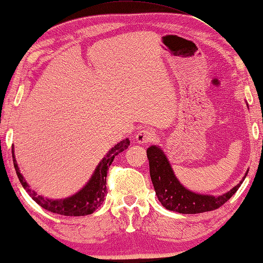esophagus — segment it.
Wrapping results in <instances>:
<instances>
[{
  "instance_id": "obj_1",
  "label": "esophagus",
  "mask_w": 263,
  "mask_h": 263,
  "mask_svg": "<svg viewBox=\"0 0 263 263\" xmlns=\"http://www.w3.org/2000/svg\"><path fill=\"white\" fill-rule=\"evenodd\" d=\"M155 139H157V135L149 128H142L136 135V140L139 144H148V142H153Z\"/></svg>"
}]
</instances>
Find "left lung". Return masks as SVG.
<instances>
[{
  "label": "left lung",
  "instance_id": "8db88e82",
  "mask_svg": "<svg viewBox=\"0 0 263 263\" xmlns=\"http://www.w3.org/2000/svg\"><path fill=\"white\" fill-rule=\"evenodd\" d=\"M147 158L149 161L151 180L162 206L167 210L189 213V215L212 211L220 208L235 194L248 173L247 171L243 179L230 191L216 197L211 195L196 194L184 188L176 179L171 163L159 146H149L147 148Z\"/></svg>",
  "mask_w": 263,
  "mask_h": 263
}]
</instances>
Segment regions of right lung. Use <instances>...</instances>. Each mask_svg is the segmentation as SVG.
Returning <instances> with one entry per match:
<instances>
[{"mask_svg": "<svg viewBox=\"0 0 263 263\" xmlns=\"http://www.w3.org/2000/svg\"><path fill=\"white\" fill-rule=\"evenodd\" d=\"M130 145V140L124 139L117 145H115L105 157L101 160L99 166L96 167L94 174L88 181V183L83 188L78 191L77 194L70 196V197L64 199H48L43 197L41 195H37L34 190H32L26 183L23 175L21 174L18 164H17L14 148H12V161L16 174L18 176V180L23 188L28 191L33 201L39 204L42 208L47 211H51L57 215L62 216H86L91 215L92 212L97 210L101 206V204L104 201V196L108 193L106 189V173L109 171L110 164L112 163L116 155H118L124 149H126Z\"/></svg>", "mask_w": 263, "mask_h": 263, "instance_id": "obj_1", "label": "right lung"}]
</instances>
